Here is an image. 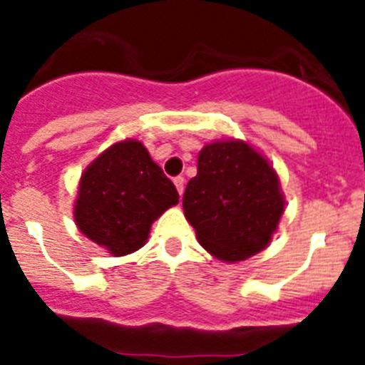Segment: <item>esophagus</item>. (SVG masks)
I'll use <instances>...</instances> for the list:
<instances>
[{
  "label": "esophagus",
  "instance_id": "1",
  "mask_svg": "<svg viewBox=\"0 0 365 365\" xmlns=\"http://www.w3.org/2000/svg\"><path fill=\"white\" fill-rule=\"evenodd\" d=\"M173 185H175L179 195H182V192H185V177H175V179H173Z\"/></svg>",
  "mask_w": 365,
  "mask_h": 365
}]
</instances>
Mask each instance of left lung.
I'll list each match as a JSON object with an SVG mask.
<instances>
[{
	"label": "left lung",
	"mask_w": 365,
	"mask_h": 365,
	"mask_svg": "<svg viewBox=\"0 0 365 365\" xmlns=\"http://www.w3.org/2000/svg\"><path fill=\"white\" fill-rule=\"evenodd\" d=\"M182 208L197 240L228 263L261 252L285 210L279 179L269 160L243 140L206 144Z\"/></svg>",
	"instance_id": "8db88e82"
}]
</instances>
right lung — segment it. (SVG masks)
Wrapping results in <instances>:
<instances>
[{
	"label": "right lung",
	"instance_id": "obj_1",
	"mask_svg": "<svg viewBox=\"0 0 365 365\" xmlns=\"http://www.w3.org/2000/svg\"><path fill=\"white\" fill-rule=\"evenodd\" d=\"M179 202L175 186L138 140H122L98 155L86 172L74 202V221L83 235L113 256L146 243L150 228Z\"/></svg>",
	"mask_w": 365,
	"mask_h": 365
}]
</instances>
